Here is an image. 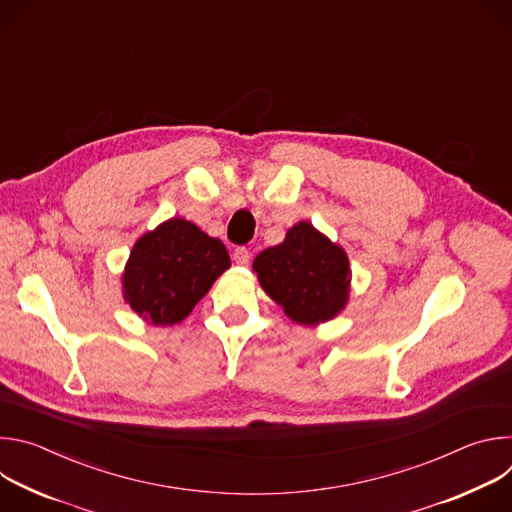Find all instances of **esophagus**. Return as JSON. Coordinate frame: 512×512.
<instances>
[{"instance_id":"1","label":"esophagus","mask_w":512,"mask_h":512,"mask_svg":"<svg viewBox=\"0 0 512 512\" xmlns=\"http://www.w3.org/2000/svg\"><path fill=\"white\" fill-rule=\"evenodd\" d=\"M233 259L237 265H249L251 261V251L247 247H237L233 253Z\"/></svg>"}]
</instances>
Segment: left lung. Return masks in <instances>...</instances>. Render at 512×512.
Listing matches in <instances>:
<instances>
[{
  "mask_svg": "<svg viewBox=\"0 0 512 512\" xmlns=\"http://www.w3.org/2000/svg\"><path fill=\"white\" fill-rule=\"evenodd\" d=\"M253 271L265 294L298 324L328 322L346 306L348 257L306 221L291 227L283 243L261 251Z\"/></svg>",
  "mask_w": 512,
  "mask_h": 512,
  "instance_id": "left-lung-1",
  "label": "left lung"
}]
</instances>
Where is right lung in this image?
I'll return each instance as SVG.
<instances>
[{"label": "right lung", "mask_w": 512, "mask_h": 512, "mask_svg": "<svg viewBox=\"0 0 512 512\" xmlns=\"http://www.w3.org/2000/svg\"><path fill=\"white\" fill-rule=\"evenodd\" d=\"M231 267L221 239H212L184 218H170L145 233L123 271V298L154 326L182 322Z\"/></svg>", "instance_id": "1"}]
</instances>
